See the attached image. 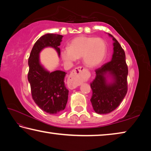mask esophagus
Segmentation results:
<instances>
[{
  "label": "esophagus",
  "instance_id": "1",
  "mask_svg": "<svg viewBox=\"0 0 151 151\" xmlns=\"http://www.w3.org/2000/svg\"><path fill=\"white\" fill-rule=\"evenodd\" d=\"M86 69L82 66H78L75 68L70 73L69 76L68 78L67 84L68 87L71 89L75 88L78 86L81 85L82 81H83V73Z\"/></svg>",
  "mask_w": 151,
  "mask_h": 151
}]
</instances>
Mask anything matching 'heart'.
<instances>
[{"mask_svg":"<svg viewBox=\"0 0 151 151\" xmlns=\"http://www.w3.org/2000/svg\"><path fill=\"white\" fill-rule=\"evenodd\" d=\"M106 52V43L103 39L80 36L71 40L68 48L61 50L60 56L66 64L72 63L82 57L86 66L93 68L103 63Z\"/></svg>","mask_w":151,"mask_h":151,"instance_id":"heart-1","label":"heart"}]
</instances>
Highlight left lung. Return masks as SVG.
Wrapping results in <instances>:
<instances>
[{
  "instance_id": "8db88e82",
  "label": "left lung",
  "mask_w": 151,
  "mask_h": 151,
  "mask_svg": "<svg viewBox=\"0 0 151 151\" xmlns=\"http://www.w3.org/2000/svg\"><path fill=\"white\" fill-rule=\"evenodd\" d=\"M112 60L95 70L96 77L91 83V102L98 114H108L118 107L127 93L128 66L124 50L115 38Z\"/></svg>"
}]
</instances>
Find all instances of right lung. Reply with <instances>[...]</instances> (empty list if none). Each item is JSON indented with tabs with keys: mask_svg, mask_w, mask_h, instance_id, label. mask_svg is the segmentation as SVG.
Returning <instances> with one entry per match:
<instances>
[{
	"mask_svg": "<svg viewBox=\"0 0 151 151\" xmlns=\"http://www.w3.org/2000/svg\"><path fill=\"white\" fill-rule=\"evenodd\" d=\"M63 36L46 34L37 40L29 58L28 80L31 88L32 99L42 111L55 114L65 109L68 90L66 88V73L62 70L49 72L40 63L39 55L45 48L52 47L60 57V45Z\"/></svg>",
	"mask_w": 151,
	"mask_h": 151,
	"instance_id": "1",
	"label": "right lung"
}]
</instances>
